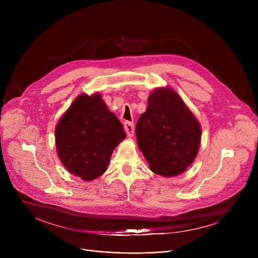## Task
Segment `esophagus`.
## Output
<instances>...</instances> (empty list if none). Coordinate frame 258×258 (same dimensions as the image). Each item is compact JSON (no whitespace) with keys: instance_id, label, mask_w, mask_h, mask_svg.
Instances as JSON below:
<instances>
[{"instance_id":"obj_1","label":"esophagus","mask_w":258,"mask_h":258,"mask_svg":"<svg viewBox=\"0 0 258 258\" xmlns=\"http://www.w3.org/2000/svg\"><path fill=\"white\" fill-rule=\"evenodd\" d=\"M124 131H125V133L127 134V136H128L130 138H132V137L134 136L135 127H134V123H133V122H130V121L124 122Z\"/></svg>"}]
</instances>
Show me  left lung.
Wrapping results in <instances>:
<instances>
[{
  "label": "left lung",
  "instance_id": "1",
  "mask_svg": "<svg viewBox=\"0 0 258 258\" xmlns=\"http://www.w3.org/2000/svg\"><path fill=\"white\" fill-rule=\"evenodd\" d=\"M138 147L151 170L163 177L184 172L196 159L201 125L182 98L170 88H158L136 125Z\"/></svg>",
  "mask_w": 258,
  "mask_h": 258
}]
</instances>
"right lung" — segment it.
Wrapping results in <instances>:
<instances>
[{"mask_svg":"<svg viewBox=\"0 0 258 258\" xmlns=\"http://www.w3.org/2000/svg\"><path fill=\"white\" fill-rule=\"evenodd\" d=\"M126 138L123 126L100 94H81L55 128L57 155L63 166L84 181L104 173L115 147Z\"/></svg>","mask_w":258,"mask_h":258,"instance_id":"right-lung-1","label":"right lung"}]
</instances>
